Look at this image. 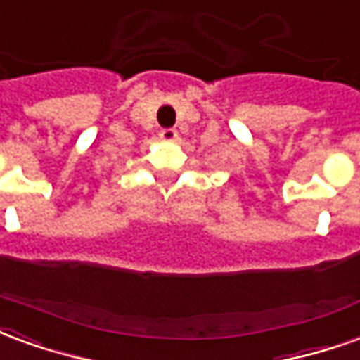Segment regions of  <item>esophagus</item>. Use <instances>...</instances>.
I'll use <instances>...</instances> for the list:
<instances>
[{
	"instance_id": "1",
	"label": "esophagus",
	"mask_w": 360,
	"mask_h": 360,
	"mask_svg": "<svg viewBox=\"0 0 360 360\" xmlns=\"http://www.w3.org/2000/svg\"><path fill=\"white\" fill-rule=\"evenodd\" d=\"M160 139L164 142H175L179 139V133L175 129H164V131H160Z\"/></svg>"
}]
</instances>
